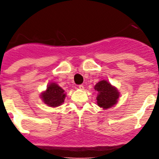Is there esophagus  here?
I'll use <instances>...</instances> for the list:
<instances>
[{"instance_id": "34e87169", "label": "esophagus", "mask_w": 159, "mask_h": 159, "mask_svg": "<svg viewBox=\"0 0 159 159\" xmlns=\"http://www.w3.org/2000/svg\"><path fill=\"white\" fill-rule=\"evenodd\" d=\"M78 88H79V89H80V90H84V85H82V84H80V85H79V86H78Z\"/></svg>"}]
</instances>
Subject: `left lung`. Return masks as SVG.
Instances as JSON below:
<instances>
[{
  "label": "left lung",
  "instance_id": "left-lung-1",
  "mask_svg": "<svg viewBox=\"0 0 159 159\" xmlns=\"http://www.w3.org/2000/svg\"><path fill=\"white\" fill-rule=\"evenodd\" d=\"M95 90L99 92L96 99L97 104L100 107L107 109L114 106L117 102L119 95V92L116 88L112 87L111 84L106 80H102L96 84Z\"/></svg>",
  "mask_w": 159,
  "mask_h": 159
}]
</instances>
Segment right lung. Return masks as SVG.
Returning a JSON list of instances; mask_svg holds the SVG:
<instances>
[{"label":"right lung","mask_w":159,"mask_h":159,"mask_svg":"<svg viewBox=\"0 0 159 159\" xmlns=\"http://www.w3.org/2000/svg\"><path fill=\"white\" fill-rule=\"evenodd\" d=\"M57 84L52 83L48 86L46 92L42 93V100L49 107H58L64 102L65 94Z\"/></svg>","instance_id":"obj_1"}]
</instances>
